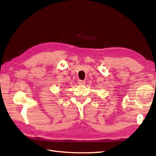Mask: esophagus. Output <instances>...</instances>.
<instances>
[{
    "label": "esophagus",
    "mask_w": 156,
    "mask_h": 156,
    "mask_svg": "<svg viewBox=\"0 0 156 156\" xmlns=\"http://www.w3.org/2000/svg\"><path fill=\"white\" fill-rule=\"evenodd\" d=\"M85 81H83V80H78V84L79 85H81V86H83V85H85Z\"/></svg>",
    "instance_id": "34e87169"
}]
</instances>
